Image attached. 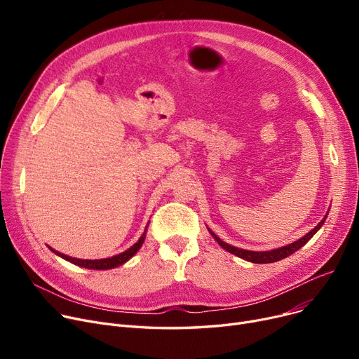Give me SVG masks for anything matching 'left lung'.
<instances>
[{
  "label": "left lung",
  "mask_w": 359,
  "mask_h": 359,
  "mask_svg": "<svg viewBox=\"0 0 359 359\" xmlns=\"http://www.w3.org/2000/svg\"><path fill=\"white\" fill-rule=\"evenodd\" d=\"M327 215H329V211H327V214L323 217V219L320 221V222L316 225V227H314L311 231H309L306 236H303L301 238L292 241L291 244H287V246H282V248L272 249V250H266V252H253V250H244V249L234 248V246H231V244L222 241V240H221L214 231H211L210 229H208V231H210V234L214 237V240L219 244V246H221L224 250H227L229 253L236 255L237 257H241V259L248 260V262H252V263H273V262H278V260H280V259H285V257L291 256L292 253H295L297 250H299L301 248H303L304 244H306L320 229H322V225L325 224Z\"/></svg>",
  "instance_id": "8db88e82"
}]
</instances>
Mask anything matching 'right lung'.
I'll use <instances>...</instances> for the list:
<instances>
[{
  "instance_id": "1",
  "label": "right lung",
  "mask_w": 359,
  "mask_h": 359,
  "mask_svg": "<svg viewBox=\"0 0 359 359\" xmlns=\"http://www.w3.org/2000/svg\"><path fill=\"white\" fill-rule=\"evenodd\" d=\"M148 224H149V222H148ZM148 224H147V227H145L142 236L140 237V240L134 244V246H130L128 250H125V252H122V253H119V255H116V256L106 257V259H94V260H91V259H77V257H71V256H67V255H64V253H60L58 250L52 249L50 246H48V248H49V250H50L52 253H55L56 256H60V257L65 259L67 262H71V263H74V265H77V266H80V268L96 269V271L113 269V268H118V266L123 265L125 262H128L130 257H134V256L137 255V252L141 249V246L144 244V240H145V236H147Z\"/></svg>"
}]
</instances>
